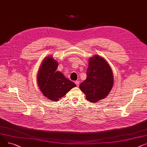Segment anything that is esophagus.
<instances>
[{"label":"esophagus","instance_id":"esophagus-1","mask_svg":"<svg viewBox=\"0 0 147 147\" xmlns=\"http://www.w3.org/2000/svg\"><path fill=\"white\" fill-rule=\"evenodd\" d=\"M75 83L76 84L77 87H78V86L80 85V81H76L75 82Z\"/></svg>","mask_w":147,"mask_h":147}]
</instances>
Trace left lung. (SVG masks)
I'll return each instance as SVG.
<instances>
[{
	"instance_id": "obj_1",
	"label": "left lung",
	"mask_w": 147,
	"mask_h": 147,
	"mask_svg": "<svg viewBox=\"0 0 147 147\" xmlns=\"http://www.w3.org/2000/svg\"><path fill=\"white\" fill-rule=\"evenodd\" d=\"M113 82V71L107 60L96 55L88 60L87 79L80 84V88L87 100L96 102L108 96Z\"/></svg>"
}]
</instances>
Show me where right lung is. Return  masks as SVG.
Instances as JSON below:
<instances>
[{
    "mask_svg": "<svg viewBox=\"0 0 147 147\" xmlns=\"http://www.w3.org/2000/svg\"><path fill=\"white\" fill-rule=\"evenodd\" d=\"M59 63L52 56L43 59L37 73V84L41 92L46 98L57 101L76 84L68 80L59 71H56Z\"/></svg>",
    "mask_w": 147,
    "mask_h": 147,
    "instance_id": "add662e5",
    "label": "right lung"
}]
</instances>
